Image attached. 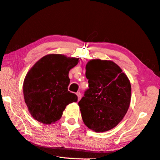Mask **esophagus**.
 Instances as JSON below:
<instances>
[{"label":"esophagus","mask_w":160,"mask_h":160,"mask_svg":"<svg viewBox=\"0 0 160 160\" xmlns=\"http://www.w3.org/2000/svg\"><path fill=\"white\" fill-rule=\"evenodd\" d=\"M76 94H77V96H78V100H80V98H81V93H80V92H78L76 93Z\"/></svg>","instance_id":"obj_1"}]
</instances>
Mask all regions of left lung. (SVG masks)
<instances>
[{"label": "left lung", "mask_w": 160, "mask_h": 160, "mask_svg": "<svg viewBox=\"0 0 160 160\" xmlns=\"http://www.w3.org/2000/svg\"><path fill=\"white\" fill-rule=\"evenodd\" d=\"M85 75L89 89L78 102L84 123L96 132L112 129L129 109V80L115 63L108 60H90Z\"/></svg>", "instance_id": "left-lung-1"}]
</instances>
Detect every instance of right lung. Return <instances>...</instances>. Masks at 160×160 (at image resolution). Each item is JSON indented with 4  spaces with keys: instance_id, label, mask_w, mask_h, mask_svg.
<instances>
[{
    "instance_id": "right-lung-1",
    "label": "right lung",
    "mask_w": 160,
    "mask_h": 160,
    "mask_svg": "<svg viewBox=\"0 0 160 160\" xmlns=\"http://www.w3.org/2000/svg\"><path fill=\"white\" fill-rule=\"evenodd\" d=\"M77 58L51 54L41 58L27 72L23 85L25 103L35 120L50 124L59 120L76 94L68 90V72L78 63Z\"/></svg>"
}]
</instances>
